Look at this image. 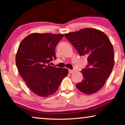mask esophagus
Returning <instances> with one entry per match:
<instances>
[{
    "instance_id": "34e87169",
    "label": "esophagus",
    "mask_w": 125,
    "mask_h": 125,
    "mask_svg": "<svg viewBox=\"0 0 125 125\" xmlns=\"http://www.w3.org/2000/svg\"><path fill=\"white\" fill-rule=\"evenodd\" d=\"M68 72L69 73L72 74L74 72V70H72V69H68Z\"/></svg>"
}]
</instances>
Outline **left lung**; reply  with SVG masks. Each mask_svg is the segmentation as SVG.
<instances>
[{"mask_svg": "<svg viewBox=\"0 0 125 125\" xmlns=\"http://www.w3.org/2000/svg\"><path fill=\"white\" fill-rule=\"evenodd\" d=\"M80 56L88 57V65L82 69L83 79L76 84L82 93L92 94L103 87L113 70L114 52L109 37L102 31L85 28L64 34Z\"/></svg>", "mask_w": 125, "mask_h": 125, "instance_id": "1", "label": "left lung"}]
</instances>
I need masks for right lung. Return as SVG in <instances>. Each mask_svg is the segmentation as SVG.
<instances>
[{"instance_id":"1","label":"right lung","mask_w":125,"mask_h":125,"mask_svg":"<svg viewBox=\"0 0 125 125\" xmlns=\"http://www.w3.org/2000/svg\"><path fill=\"white\" fill-rule=\"evenodd\" d=\"M63 34L33 33L21 42L16 55V64L30 89L37 95L47 97L56 92L68 73L63 68L50 65L56 60L55 48Z\"/></svg>"}]
</instances>
